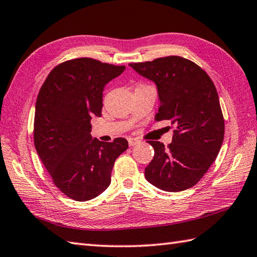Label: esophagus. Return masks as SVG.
I'll use <instances>...</instances> for the list:
<instances>
[{
  "mask_svg": "<svg viewBox=\"0 0 257 257\" xmlns=\"http://www.w3.org/2000/svg\"><path fill=\"white\" fill-rule=\"evenodd\" d=\"M128 145L130 146V147H133V146H136V145H138L139 143H140V140L139 139H136V138H132V137H129L128 139Z\"/></svg>",
  "mask_w": 257,
  "mask_h": 257,
  "instance_id": "obj_1",
  "label": "esophagus"
}]
</instances>
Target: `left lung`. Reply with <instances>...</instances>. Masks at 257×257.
Here are the masks:
<instances>
[{
  "label": "left lung",
  "instance_id": "8db88e82",
  "mask_svg": "<svg viewBox=\"0 0 257 257\" xmlns=\"http://www.w3.org/2000/svg\"><path fill=\"white\" fill-rule=\"evenodd\" d=\"M129 66L157 85L160 107L156 121L170 120L176 127L168 147L148 141L155 157L145 169L147 181L168 192L193 187L216 159L224 139V118L214 84L200 66L180 56Z\"/></svg>",
  "mask_w": 257,
  "mask_h": 257
}]
</instances>
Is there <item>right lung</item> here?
Wrapping results in <instances>:
<instances>
[{
    "label": "right lung",
    "mask_w": 257,
    "mask_h": 257,
    "mask_svg": "<svg viewBox=\"0 0 257 257\" xmlns=\"http://www.w3.org/2000/svg\"><path fill=\"white\" fill-rule=\"evenodd\" d=\"M125 66L81 57L57 65L38 92L34 145L54 184L75 201H88L111 181L114 160L128 141L92 139L90 120L100 117L102 91Z\"/></svg>",
    "instance_id": "obj_1"
}]
</instances>
